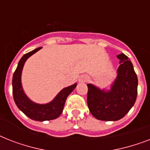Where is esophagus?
Masks as SVG:
<instances>
[{"instance_id":"1","label":"esophagus","mask_w":150,"mask_h":150,"mask_svg":"<svg viewBox=\"0 0 150 150\" xmlns=\"http://www.w3.org/2000/svg\"><path fill=\"white\" fill-rule=\"evenodd\" d=\"M87 80L88 79H87V77L86 75H82V76L79 78V82H86Z\"/></svg>"}]
</instances>
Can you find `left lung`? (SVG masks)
Masks as SVG:
<instances>
[{"label":"left lung","instance_id":"obj_1","mask_svg":"<svg viewBox=\"0 0 150 150\" xmlns=\"http://www.w3.org/2000/svg\"><path fill=\"white\" fill-rule=\"evenodd\" d=\"M120 65L110 90L88 84L87 104L89 111L101 121H117L125 116L137 97L138 78L132 63L125 54L117 55Z\"/></svg>","mask_w":150,"mask_h":150}]
</instances>
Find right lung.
<instances>
[{
	"mask_svg": "<svg viewBox=\"0 0 150 150\" xmlns=\"http://www.w3.org/2000/svg\"><path fill=\"white\" fill-rule=\"evenodd\" d=\"M42 47L27 53L22 56L18 64L12 79V93L15 104L27 117L32 120L38 121H50L57 118L63 111L64 106L68 95L74 90L77 84L63 89L51 102L46 104H38L29 100L25 94L21 82V75L24 64L29 57L40 50Z\"/></svg>",
	"mask_w": 150,
	"mask_h": 150,
	"instance_id": "1",
	"label": "right lung"
}]
</instances>
